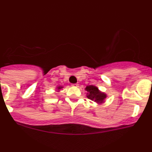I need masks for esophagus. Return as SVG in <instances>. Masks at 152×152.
I'll use <instances>...</instances> for the list:
<instances>
[{"label": "esophagus", "mask_w": 152, "mask_h": 152, "mask_svg": "<svg viewBox=\"0 0 152 152\" xmlns=\"http://www.w3.org/2000/svg\"><path fill=\"white\" fill-rule=\"evenodd\" d=\"M73 86H76V87H78V83H73L72 84Z\"/></svg>", "instance_id": "1"}]
</instances>
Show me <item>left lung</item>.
Here are the masks:
<instances>
[{
	"mask_svg": "<svg viewBox=\"0 0 152 152\" xmlns=\"http://www.w3.org/2000/svg\"><path fill=\"white\" fill-rule=\"evenodd\" d=\"M87 91L86 97L90 100L93 101L98 104H102L105 102V99L107 97V94L101 91L97 86L89 85L85 88Z\"/></svg>",
	"mask_w": 152,
	"mask_h": 152,
	"instance_id": "1",
	"label": "left lung"
}]
</instances>
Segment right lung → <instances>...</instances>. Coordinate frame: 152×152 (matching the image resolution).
<instances>
[{
  "label": "right lung",
  "mask_w": 152,
  "mask_h": 152,
  "mask_svg": "<svg viewBox=\"0 0 152 152\" xmlns=\"http://www.w3.org/2000/svg\"><path fill=\"white\" fill-rule=\"evenodd\" d=\"M63 88H64V86H56V88L57 91L58 92V91H60V90L62 89Z\"/></svg>",
  "instance_id": "obj_1"
}]
</instances>
